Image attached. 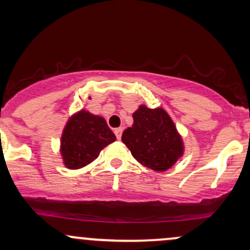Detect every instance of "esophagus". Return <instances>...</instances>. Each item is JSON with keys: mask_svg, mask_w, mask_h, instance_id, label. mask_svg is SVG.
I'll list each match as a JSON object with an SVG mask.
<instances>
[{"mask_svg": "<svg viewBox=\"0 0 250 250\" xmlns=\"http://www.w3.org/2000/svg\"><path fill=\"white\" fill-rule=\"evenodd\" d=\"M122 131H123V129L122 128H116V129H115V135H116V138H117V140H121V136H122Z\"/></svg>", "mask_w": 250, "mask_h": 250, "instance_id": "1", "label": "esophagus"}]
</instances>
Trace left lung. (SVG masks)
<instances>
[{
  "instance_id": "8db88e82",
  "label": "left lung",
  "mask_w": 250,
  "mask_h": 250,
  "mask_svg": "<svg viewBox=\"0 0 250 250\" xmlns=\"http://www.w3.org/2000/svg\"><path fill=\"white\" fill-rule=\"evenodd\" d=\"M134 123L122 134V142L141 165L164 172L184 153L182 136L169 115L161 108L140 105L133 114Z\"/></svg>"
}]
</instances>
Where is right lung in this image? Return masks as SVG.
I'll return each mask as SVG.
<instances>
[{"mask_svg": "<svg viewBox=\"0 0 250 250\" xmlns=\"http://www.w3.org/2000/svg\"><path fill=\"white\" fill-rule=\"evenodd\" d=\"M116 136L101 116L81 110L67 121L60 142V153L65 166L78 169L96 160L104 147Z\"/></svg>", "mask_w": 250, "mask_h": 250, "instance_id": "add662e5", "label": "right lung"}]
</instances>
